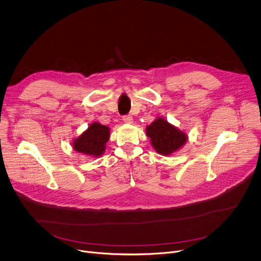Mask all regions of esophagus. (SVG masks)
<instances>
[{
    "label": "esophagus",
    "instance_id": "1",
    "mask_svg": "<svg viewBox=\"0 0 261 261\" xmlns=\"http://www.w3.org/2000/svg\"><path fill=\"white\" fill-rule=\"evenodd\" d=\"M123 121H124V123H126V124H132V123H133V118H132V116H130V115H124V116H123Z\"/></svg>",
    "mask_w": 261,
    "mask_h": 261
}]
</instances>
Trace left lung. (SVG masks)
<instances>
[{
  "label": "left lung",
  "instance_id": "left-lung-1",
  "mask_svg": "<svg viewBox=\"0 0 261 261\" xmlns=\"http://www.w3.org/2000/svg\"><path fill=\"white\" fill-rule=\"evenodd\" d=\"M147 135L151 138V144L157 153L171 155L179 150L187 140L184 132L180 131L161 117H158L146 129Z\"/></svg>",
  "mask_w": 261,
  "mask_h": 261
}]
</instances>
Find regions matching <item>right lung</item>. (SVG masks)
Here are the masks:
<instances>
[{
  "mask_svg": "<svg viewBox=\"0 0 261 261\" xmlns=\"http://www.w3.org/2000/svg\"><path fill=\"white\" fill-rule=\"evenodd\" d=\"M109 134L110 131L107 126L92 123L86 131L73 141V147L79 153L99 157L105 151Z\"/></svg>",
  "mask_w": 261,
  "mask_h": 261,
  "instance_id": "right-lung-1",
  "label": "right lung"
}]
</instances>
